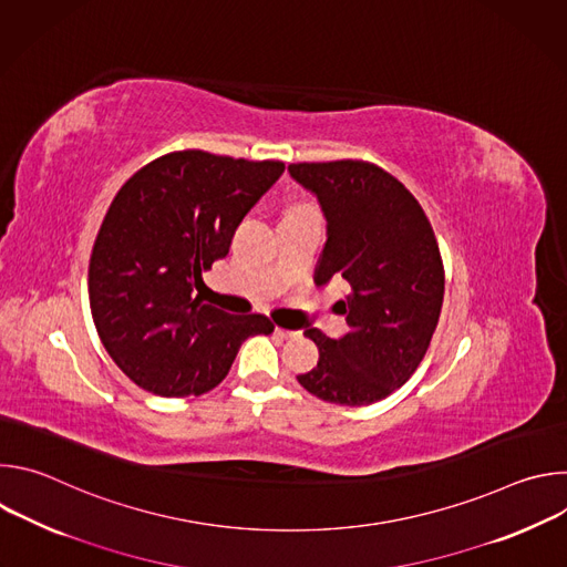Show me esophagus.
I'll use <instances>...</instances> for the list:
<instances>
[{"instance_id":"34e87169","label":"esophagus","mask_w":567,"mask_h":567,"mask_svg":"<svg viewBox=\"0 0 567 567\" xmlns=\"http://www.w3.org/2000/svg\"><path fill=\"white\" fill-rule=\"evenodd\" d=\"M276 334H278L280 339H296L300 332H296V330H285V328H276Z\"/></svg>"}]
</instances>
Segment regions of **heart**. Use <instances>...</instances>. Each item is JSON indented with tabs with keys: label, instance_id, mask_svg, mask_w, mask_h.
<instances>
[{
	"label": "heart",
	"instance_id": "b5f03b06",
	"mask_svg": "<svg viewBox=\"0 0 567 567\" xmlns=\"http://www.w3.org/2000/svg\"><path fill=\"white\" fill-rule=\"evenodd\" d=\"M307 210H313V208H309V206H291V208L287 210V215H293V213H307Z\"/></svg>",
	"mask_w": 567,
	"mask_h": 567
}]
</instances>
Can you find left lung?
I'll list each match as a JSON object with an SVG mask.
<instances>
[{"label":"left lung","mask_w":567,"mask_h":567,"mask_svg":"<svg viewBox=\"0 0 567 567\" xmlns=\"http://www.w3.org/2000/svg\"><path fill=\"white\" fill-rule=\"evenodd\" d=\"M289 175L328 221L316 287L350 285L339 305L350 332L328 339L307 328L318 363L298 383L322 401L368 406L406 383L431 346L444 300L435 233L411 190L374 164H291Z\"/></svg>","instance_id":"1"}]
</instances>
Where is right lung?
<instances>
[{
    "mask_svg": "<svg viewBox=\"0 0 567 567\" xmlns=\"http://www.w3.org/2000/svg\"><path fill=\"white\" fill-rule=\"evenodd\" d=\"M282 173V161L184 150L154 158L114 197L90 260V305L105 350L143 390L204 394L241 343L274 332L267 316L226 313L195 289Z\"/></svg>",
    "mask_w": 567,
    "mask_h": 567,
    "instance_id": "add662e5",
    "label": "right lung"
}]
</instances>
